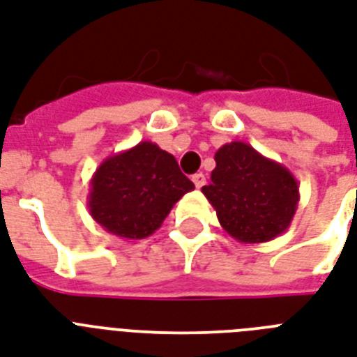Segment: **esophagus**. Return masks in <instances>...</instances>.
I'll return each mask as SVG.
<instances>
[{
    "mask_svg": "<svg viewBox=\"0 0 357 357\" xmlns=\"http://www.w3.org/2000/svg\"><path fill=\"white\" fill-rule=\"evenodd\" d=\"M192 183L196 185V189H202V187L206 185V176L202 172L195 174V176H192Z\"/></svg>",
    "mask_w": 357,
    "mask_h": 357,
    "instance_id": "1",
    "label": "esophagus"
}]
</instances>
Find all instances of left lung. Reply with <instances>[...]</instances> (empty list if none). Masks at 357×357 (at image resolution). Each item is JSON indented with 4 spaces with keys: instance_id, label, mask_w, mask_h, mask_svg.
I'll use <instances>...</instances> for the list:
<instances>
[{
    "instance_id": "8db88e82",
    "label": "left lung",
    "mask_w": 357,
    "mask_h": 357,
    "mask_svg": "<svg viewBox=\"0 0 357 357\" xmlns=\"http://www.w3.org/2000/svg\"><path fill=\"white\" fill-rule=\"evenodd\" d=\"M215 161L202 192L226 234L244 244L268 243L291 226L300 192L289 168L238 140L218 148Z\"/></svg>"
}]
</instances>
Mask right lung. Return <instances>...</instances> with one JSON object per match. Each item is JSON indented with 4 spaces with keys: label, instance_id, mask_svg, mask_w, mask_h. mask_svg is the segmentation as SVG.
<instances>
[{
    "label": "right lung",
    "instance_id": "obj_1",
    "mask_svg": "<svg viewBox=\"0 0 357 357\" xmlns=\"http://www.w3.org/2000/svg\"><path fill=\"white\" fill-rule=\"evenodd\" d=\"M195 189L172 153L142 140L107 157L91 179L89 211L105 231L144 238L161 228L174 204Z\"/></svg>",
    "mask_w": 357,
    "mask_h": 357
}]
</instances>
